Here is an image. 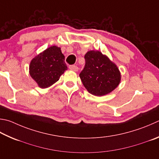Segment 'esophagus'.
<instances>
[{
    "label": "esophagus",
    "mask_w": 159,
    "mask_h": 159,
    "mask_svg": "<svg viewBox=\"0 0 159 159\" xmlns=\"http://www.w3.org/2000/svg\"><path fill=\"white\" fill-rule=\"evenodd\" d=\"M69 68H70V70L74 71H77L79 70V68H78V67L76 65H70L69 66Z\"/></svg>",
    "instance_id": "obj_1"
}]
</instances>
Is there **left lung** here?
<instances>
[{
  "label": "left lung",
  "instance_id": "obj_1",
  "mask_svg": "<svg viewBox=\"0 0 159 159\" xmlns=\"http://www.w3.org/2000/svg\"><path fill=\"white\" fill-rule=\"evenodd\" d=\"M85 67L79 76L84 87L95 96H103L116 88L121 80L117 65L99 51L85 55Z\"/></svg>",
  "mask_w": 159,
  "mask_h": 159
}]
</instances>
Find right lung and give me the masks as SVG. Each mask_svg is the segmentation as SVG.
Segmentation results:
<instances>
[{"instance_id": "add662e5", "label": "right lung", "mask_w": 159, "mask_h": 159, "mask_svg": "<svg viewBox=\"0 0 159 159\" xmlns=\"http://www.w3.org/2000/svg\"><path fill=\"white\" fill-rule=\"evenodd\" d=\"M67 70L65 56L60 47L53 46L37 55L31 60L29 73L39 88H47L59 80Z\"/></svg>"}]
</instances>
